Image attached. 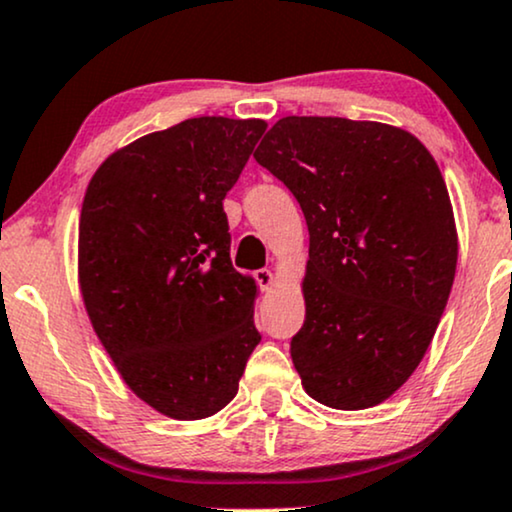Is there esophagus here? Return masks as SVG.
<instances>
[{
	"instance_id": "34e87169",
	"label": "esophagus",
	"mask_w": 512,
	"mask_h": 512,
	"mask_svg": "<svg viewBox=\"0 0 512 512\" xmlns=\"http://www.w3.org/2000/svg\"><path fill=\"white\" fill-rule=\"evenodd\" d=\"M255 279L260 283L262 291H269V288L274 286V274L269 272V269H260V272H255Z\"/></svg>"
}]
</instances>
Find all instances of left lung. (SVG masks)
Segmentation results:
<instances>
[{
    "label": "left lung",
    "mask_w": 512,
    "mask_h": 512,
    "mask_svg": "<svg viewBox=\"0 0 512 512\" xmlns=\"http://www.w3.org/2000/svg\"><path fill=\"white\" fill-rule=\"evenodd\" d=\"M255 159L303 209L305 322L291 357L307 396L365 410L415 372L458 264L451 197L415 135L379 121L283 116Z\"/></svg>",
    "instance_id": "left-lung-1"
}]
</instances>
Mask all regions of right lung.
<instances>
[{
	"label": "right lung",
	"instance_id": "1",
	"mask_svg": "<svg viewBox=\"0 0 512 512\" xmlns=\"http://www.w3.org/2000/svg\"><path fill=\"white\" fill-rule=\"evenodd\" d=\"M264 128L181 121L112 152L85 190L78 283L92 329L128 389L171 420L226 408L262 338L224 197Z\"/></svg>",
	"mask_w": 512,
	"mask_h": 512
}]
</instances>
